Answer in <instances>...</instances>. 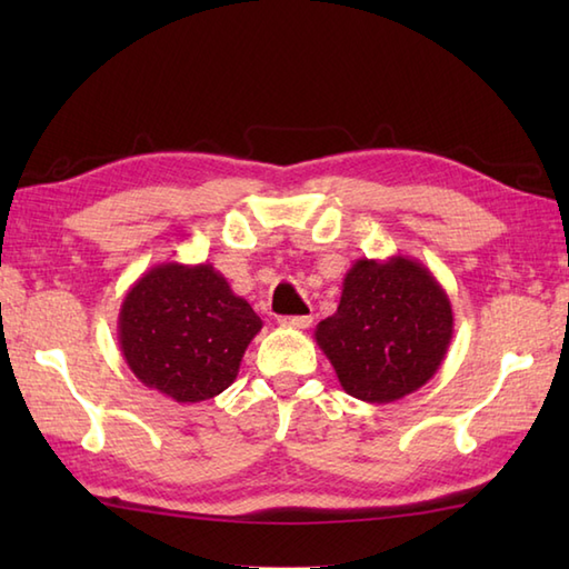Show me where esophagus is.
I'll list each match as a JSON object with an SVG mask.
<instances>
[{
    "mask_svg": "<svg viewBox=\"0 0 569 569\" xmlns=\"http://www.w3.org/2000/svg\"><path fill=\"white\" fill-rule=\"evenodd\" d=\"M283 325V328H293V330H306V328H310V322H312V318L310 316H288V318H281L278 320Z\"/></svg>",
    "mask_w": 569,
    "mask_h": 569,
    "instance_id": "1",
    "label": "esophagus"
}]
</instances>
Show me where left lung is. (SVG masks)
I'll list each match as a JSON object with an SVG mask.
<instances>
[{
  "label": "left lung",
  "mask_w": 569,
  "mask_h": 569,
  "mask_svg": "<svg viewBox=\"0 0 569 569\" xmlns=\"http://www.w3.org/2000/svg\"><path fill=\"white\" fill-rule=\"evenodd\" d=\"M452 306L418 259H357L332 318L316 328L342 389L367 403H391L426 386L452 342Z\"/></svg>",
  "instance_id": "1"
}]
</instances>
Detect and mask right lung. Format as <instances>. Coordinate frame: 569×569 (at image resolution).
<instances>
[{
    "mask_svg": "<svg viewBox=\"0 0 569 569\" xmlns=\"http://www.w3.org/2000/svg\"><path fill=\"white\" fill-rule=\"evenodd\" d=\"M261 325L212 263L166 261L129 288L117 335L143 386L176 403H200L232 386Z\"/></svg>",
    "mask_w": 569,
    "mask_h": 569,
    "instance_id": "right-lung-1",
    "label": "right lung"
}]
</instances>
